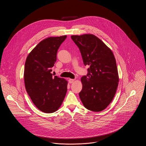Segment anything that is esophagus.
<instances>
[{
	"label": "esophagus",
	"mask_w": 146,
	"mask_h": 146,
	"mask_svg": "<svg viewBox=\"0 0 146 146\" xmlns=\"http://www.w3.org/2000/svg\"><path fill=\"white\" fill-rule=\"evenodd\" d=\"M68 81H69V83L70 84L73 83L74 81H75V79H70L69 80H68Z\"/></svg>",
	"instance_id": "1"
}]
</instances>
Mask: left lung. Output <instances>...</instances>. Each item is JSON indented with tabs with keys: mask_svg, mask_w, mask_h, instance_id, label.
I'll return each instance as SVG.
<instances>
[{
	"mask_svg": "<svg viewBox=\"0 0 146 146\" xmlns=\"http://www.w3.org/2000/svg\"><path fill=\"white\" fill-rule=\"evenodd\" d=\"M79 48L87 76H82L83 88L79 97L84 106L94 111L104 110L115 96L119 82L116 60L104 42L92 34L71 36Z\"/></svg>",
	"mask_w": 146,
	"mask_h": 146,
	"instance_id": "obj_1",
	"label": "left lung"
}]
</instances>
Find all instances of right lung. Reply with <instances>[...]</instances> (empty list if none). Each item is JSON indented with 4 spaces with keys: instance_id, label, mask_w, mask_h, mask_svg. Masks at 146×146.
<instances>
[{
    "instance_id": "1",
    "label": "right lung",
    "mask_w": 146,
    "mask_h": 146,
    "mask_svg": "<svg viewBox=\"0 0 146 146\" xmlns=\"http://www.w3.org/2000/svg\"><path fill=\"white\" fill-rule=\"evenodd\" d=\"M67 35L48 37L40 42L26 58L24 80L26 90L35 106L47 113L57 111L67 93L68 82L51 73L57 50Z\"/></svg>"
}]
</instances>
